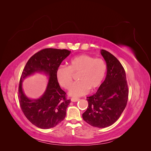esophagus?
Instances as JSON below:
<instances>
[{"mask_svg": "<svg viewBox=\"0 0 151 151\" xmlns=\"http://www.w3.org/2000/svg\"><path fill=\"white\" fill-rule=\"evenodd\" d=\"M79 100V99L77 98H71V101H72V102H77V101H78Z\"/></svg>", "mask_w": 151, "mask_h": 151, "instance_id": "obj_1", "label": "esophagus"}]
</instances>
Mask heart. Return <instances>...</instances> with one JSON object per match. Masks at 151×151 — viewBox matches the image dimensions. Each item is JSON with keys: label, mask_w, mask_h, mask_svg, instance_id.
Wrapping results in <instances>:
<instances>
[{"label": "heart", "mask_w": 151, "mask_h": 151, "mask_svg": "<svg viewBox=\"0 0 151 151\" xmlns=\"http://www.w3.org/2000/svg\"><path fill=\"white\" fill-rule=\"evenodd\" d=\"M106 63L102 58L83 54L70 59L68 67L60 65L56 70L57 83L62 88L69 89L72 83L73 74L78 73L79 81L73 85L68 91L73 97H79L101 86L106 77Z\"/></svg>", "instance_id": "1"}]
</instances>
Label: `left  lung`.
<instances>
[{"instance_id":"1","label":"left lung","mask_w":151,"mask_h":151,"mask_svg":"<svg viewBox=\"0 0 151 151\" xmlns=\"http://www.w3.org/2000/svg\"><path fill=\"white\" fill-rule=\"evenodd\" d=\"M101 54L106 63V76L97 92L87 98L88 107L83 118L90 125L103 129L120 118L127 106L129 90L125 72L119 60L104 50H101Z\"/></svg>"}]
</instances>
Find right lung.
<instances>
[{"instance_id": "obj_1", "label": "right lung", "mask_w": 151, "mask_h": 151, "mask_svg": "<svg viewBox=\"0 0 151 151\" xmlns=\"http://www.w3.org/2000/svg\"><path fill=\"white\" fill-rule=\"evenodd\" d=\"M70 53L65 49L45 48L33 55L26 63L19 81V99L25 116L32 124L42 129L55 127L66 116L70 99H66L57 83L55 72L62 61ZM35 73H42L49 77L46 90L38 99H29L22 89V82Z\"/></svg>"}]
</instances>
